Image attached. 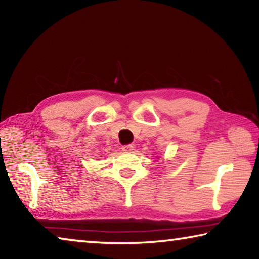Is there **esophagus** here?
<instances>
[{"mask_svg": "<svg viewBox=\"0 0 259 259\" xmlns=\"http://www.w3.org/2000/svg\"><path fill=\"white\" fill-rule=\"evenodd\" d=\"M121 150L123 151L124 153H130V152H133L134 146L133 145H124V146H122Z\"/></svg>", "mask_w": 259, "mask_h": 259, "instance_id": "obj_1", "label": "esophagus"}]
</instances>
